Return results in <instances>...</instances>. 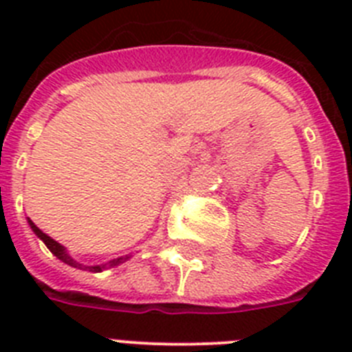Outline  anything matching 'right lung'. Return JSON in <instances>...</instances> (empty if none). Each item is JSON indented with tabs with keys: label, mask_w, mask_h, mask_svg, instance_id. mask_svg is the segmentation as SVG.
<instances>
[{
	"label": "right lung",
	"mask_w": 352,
	"mask_h": 352,
	"mask_svg": "<svg viewBox=\"0 0 352 352\" xmlns=\"http://www.w3.org/2000/svg\"><path fill=\"white\" fill-rule=\"evenodd\" d=\"M28 222H30V226H31V229H33V232H35V234L38 236L40 239H42L43 243H45V247H47L49 250H51L52 254H54V256L58 257V259L63 261V263L68 264V266H74V268L89 270V272L98 273V272H102V270L113 268V266H118V264H121L125 259H129V257H118V259L109 261V263H105V264H96V266H82V264H79V263H77V261H74L70 256H68L63 245H60V243H58V241H54V239H52L51 236H47L43 231H40L38 227H36L35 223L31 222V220H28Z\"/></svg>",
	"instance_id": "add662e5"
}]
</instances>
